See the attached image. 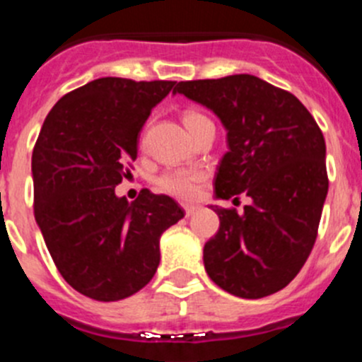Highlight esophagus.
<instances>
[{
	"label": "esophagus",
	"mask_w": 362,
	"mask_h": 362,
	"mask_svg": "<svg viewBox=\"0 0 362 362\" xmlns=\"http://www.w3.org/2000/svg\"><path fill=\"white\" fill-rule=\"evenodd\" d=\"M197 205H187V204H185L184 205V211H185V216H187V218H189V216H192V214H194V212H197Z\"/></svg>",
	"instance_id": "esophagus-1"
}]
</instances>
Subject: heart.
Instances as JSON below:
<instances>
[{"mask_svg": "<svg viewBox=\"0 0 362 362\" xmlns=\"http://www.w3.org/2000/svg\"><path fill=\"white\" fill-rule=\"evenodd\" d=\"M182 119H184L185 128L191 132L207 117L197 110H185ZM205 180H207V175L202 170H170L157 177L155 187L178 200H194L204 187Z\"/></svg>", "mask_w": 362, "mask_h": 362, "instance_id": "b5f03b06", "label": "heart"}]
</instances>
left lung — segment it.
<instances>
[{
    "instance_id": "obj_1",
    "label": "left lung",
    "mask_w": 362,
    "mask_h": 362,
    "mask_svg": "<svg viewBox=\"0 0 362 362\" xmlns=\"http://www.w3.org/2000/svg\"><path fill=\"white\" fill-rule=\"evenodd\" d=\"M173 93L211 109L227 128L216 197L252 198L243 214L211 205L219 230L204 246L205 272L239 298L280 291L309 257L329 191L318 123L295 94L253 74L178 82Z\"/></svg>"
}]
</instances>
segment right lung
Returning <instances> with one entry per match:
<instances>
[{"label":"right lung","instance_id":"obj_1","mask_svg":"<svg viewBox=\"0 0 362 362\" xmlns=\"http://www.w3.org/2000/svg\"><path fill=\"white\" fill-rule=\"evenodd\" d=\"M177 82L98 78L60 98L32 155L33 214L60 275L100 302L132 296L153 279L158 241L184 218L173 198L114 189L130 175L139 132Z\"/></svg>","mask_w":362,"mask_h":362}]
</instances>
